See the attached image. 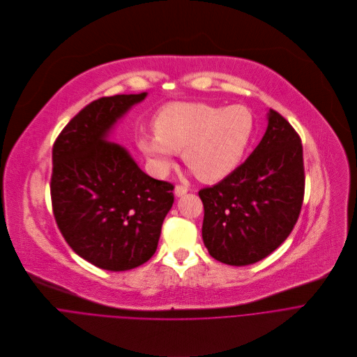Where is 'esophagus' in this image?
<instances>
[{"instance_id": "1", "label": "esophagus", "mask_w": 357, "mask_h": 357, "mask_svg": "<svg viewBox=\"0 0 357 357\" xmlns=\"http://www.w3.org/2000/svg\"><path fill=\"white\" fill-rule=\"evenodd\" d=\"M188 192V186L185 185H176L175 186V195L179 197V196H183L185 193Z\"/></svg>"}]
</instances>
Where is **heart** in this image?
I'll return each mask as SVG.
<instances>
[{"label":"heart","mask_w":357,"mask_h":357,"mask_svg":"<svg viewBox=\"0 0 357 357\" xmlns=\"http://www.w3.org/2000/svg\"><path fill=\"white\" fill-rule=\"evenodd\" d=\"M254 130V114L245 106L175 102L157 113L155 137H143L140 147L160 175L171 169L175 153H182L199 181L214 183L240 165Z\"/></svg>","instance_id":"b5f03b06"}]
</instances>
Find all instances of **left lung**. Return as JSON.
<instances>
[{"label": "left lung", "instance_id": "1", "mask_svg": "<svg viewBox=\"0 0 357 357\" xmlns=\"http://www.w3.org/2000/svg\"><path fill=\"white\" fill-rule=\"evenodd\" d=\"M266 133L248 160L199 196L208 254L227 265L255 264L279 248L294 228L305 188L298 133L269 110Z\"/></svg>", "mask_w": 357, "mask_h": 357}]
</instances>
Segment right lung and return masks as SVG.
I'll return each instance as SVG.
<instances>
[{"label":"right lung","instance_id":"1","mask_svg":"<svg viewBox=\"0 0 357 357\" xmlns=\"http://www.w3.org/2000/svg\"><path fill=\"white\" fill-rule=\"evenodd\" d=\"M143 93L92 100L53 144L50 196L57 227L71 250L112 272L135 269L157 251L174 203V185L144 174L107 133Z\"/></svg>","mask_w":357,"mask_h":357}]
</instances>
